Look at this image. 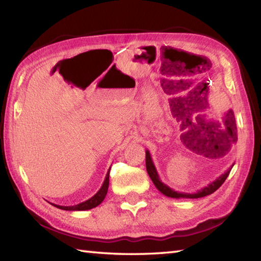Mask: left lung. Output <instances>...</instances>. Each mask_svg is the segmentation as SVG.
<instances>
[{
    "instance_id": "left-lung-1",
    "label": "left lung",
    "mask_w": 261,
    "mask_h": 261,
    "mask_svg": "<svg viewBox=\"0 0 261 261\" xmlns=\"http://www.w3.org/2000/svg\"><path fill=\"white\" fill-rule=\"evenodd\" d=\"M201 81V80H200ZM202 89L205 90L206 89V83L201 82ZM188 110V103L187 101L185 103H181L180 108H178V111L180 113H185V111ZM226 120L224 124H216V123H212V124H209V123H205L204 121H202L200 124V127L194 132V139H192L189 143H187V147L191 150L195 151V153L200 154L201 149L203 146L202 144H204V141L206 138H215V141L218 144H228L230 147L233 144H235L238 141V129H236V122H235V116H234V112L233 111H228L226 115ZM201 145H200L199 144ZM234 165V164H233ZM233 165L227 170V171L221 174L220 177H218L215 181L210 182L207 186L203 187L200 191H197L195 193H180L176 192L174 189L170 188L168 185H165L162 182L161 180L158 170H156L153 160H151V156L148 149H146V170L147 173H148L149 178L151 179V181L155 185V187L159 189V191L163 194V195L168 196V197H172V198H200V197H204L206 195H210V194L215 193L218 188H219L222 184L225 182L226 178L228 177V174L230 172Z\"/></svg>"
}]
</instances>
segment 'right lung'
Returning a JSON list of instances; mask_svg holds the SVG:
<instances>
[{"label":"right lung","mask_w":261,"mask_h":261,"mask_svg":"<svg viewBox=\"0 0 261 261\" xmlns=\"http://www.w3.org/2000/svg\"><path fill=\"white\" fill-rule=\"evenodd\" d=\"M110 170H108L100 189H99V191L94 194L91 198H89V200L84 201L82 203H79L76 205H70V206L58 205V204H54V203H51V204L56 207H58L60 210H66V211H85V210H90L98 206L103 201V198H105L108 191V185H110Z\"/></svg>","instance_id":"add662e5"}]
</instances>
